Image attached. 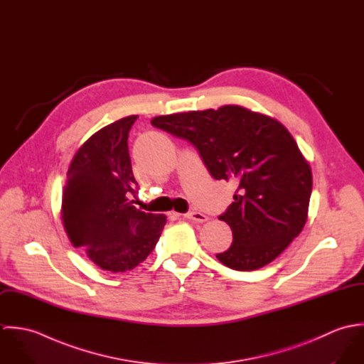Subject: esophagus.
I'll list each match as a JSON object with an SVG mask.
<instances>
[{"label": "esophagus", "instance_id": "obj_1", "mask_svg": "<svg viewBox=\"0 0 364 364\" xmlns=\"http://www.w3.org/2000/svg\"><path fill=\"white\" fill-rule=\"evenodd\" d=\"M183 215H185L186 218L195 221V223H205V221H208V215L203 214V213H200V211H189V213H186V214H183Z\"/></svg>", "mask_w": 364, "mask_h": 364}]
</instances>
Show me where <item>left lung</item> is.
<instances>
[{"label": "left lung", "instance_id": "obj_1", "mask_svg": "<svg viewBox=\"0 0 364 364\" xmlns=\"http://www.w3.org/2000/svg\"><path fill=\"white\" fill-rule=\"evenodd\" d=\"M151 124L193 144L214 179L231 181L234 202L218 215L232 231L217 259L255 270L276 259L301 232L311 198V168L289 130L242 106L156 116Z\"/></svg>", "mask_w": 364, "mask_h": 364}]
</instances>
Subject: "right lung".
<instances>
[{
    "mask_svg": "<svg viewBox=\"0 0 364 364\" xmlns=\"http://www.w3.org/2000/svg\"><path fill=\"white\" fill-rule=\"evenodd\" d=\"M139 116L110 123L91 136L73 158L63 191L61 218L71 244L101 269H134L156 248L166 223L129 198L137 182L129 156V132Z\"/></svg>",
    "mask_w": 364,
    "mask_h": 364,
    "instance_id": "add662e5",
    "label": "right lung"
}]
</instances>
